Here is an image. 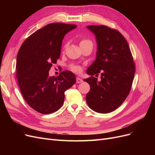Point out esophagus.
<instances>
[{"label": "esophagus", "instance_id": "1", "mask_svg": "<svg viewBox=\"0 0 155 155\" xmlns=\"http://www.w3.org/2000/svg\"><path fill=\"white\" fill-rule=\"evenodd\" d=\"M82 82H83V79H81V78H76V83H82Z\"/></svg>", "mask_w": 155, "mask_h": 155}]
</instances>
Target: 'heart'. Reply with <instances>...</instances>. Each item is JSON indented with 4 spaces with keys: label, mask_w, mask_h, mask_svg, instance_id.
<instances>
[{
    "label": "heart",
    "mask_w": 155,
    "mask_h": 155,
    "mask_svg": "<svg viewBox=\"0 0 155 155\" xmlns=\"http://www.w3.org/2000/svg\"><path fill=\"white\" fill-rule=\"evenodd\" d=\"M87 43H92V42L88 39H82L80 41V45L87 44ZM72 69L74 72H79L80 71V68H79L78 66H74L72 67Z\"/></svg>",
    "instance_id": "heart-1"
}]
</instances>
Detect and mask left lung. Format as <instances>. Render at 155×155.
<instances>
[{
	"instance_id": "8db88e82",
	"label": "left lung",
	"mask_w": 155,
	"mask_h": 155,
	"mask_svg": "<svg viewBox=\"0 0 155 155\" xmlns=\"http://www.w3.org/2000/svg\"><path fill=\"white\" fill-rule=\"evenodd\" d=\"M96 36V58L84 79L91 87L86 95L88 107L98 113H108L119 107L129 95L135 73V65L129 45L120 33L106 26H87ZM101 72V80L97 77Z\"/></svg>"
}]
</instances>
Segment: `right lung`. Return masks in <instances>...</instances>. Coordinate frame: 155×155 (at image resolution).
<instances>
[{
	"mask_svg": "<svg viewBox=\"0 0 155 155\" xmlns=\"http://www.w3.org/2000/svg\"><path fill=\"white\" fill-rule=\"evenodd\" d=\"M76 25L51 23L37 30L24 41L17 56V78L23 97L33 109L48 114L64 103V92L76 82L75 75L63 71L49 76L52 64L59 58L62 41Z\"/></svg>",
	"mask_w": 155,
	"mask_h": 155,
	"instance_id": "1",
	"label": "right lung"
}]
</instances>
